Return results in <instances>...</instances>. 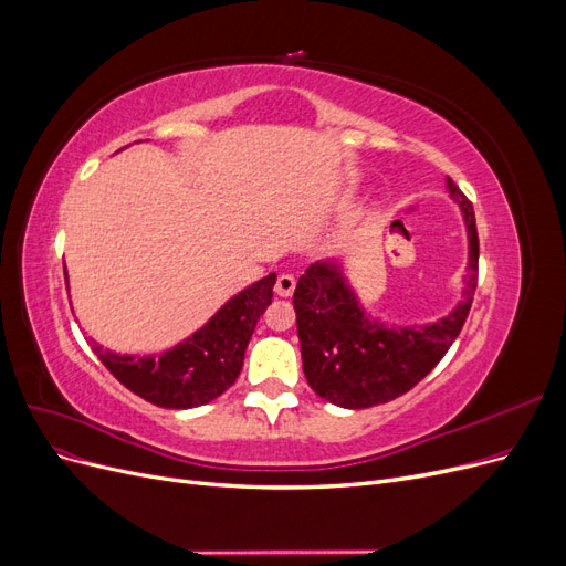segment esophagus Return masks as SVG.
<instances>
[{"instance_id":"1","label":"esophagus","mask_w":566,"mask_h":566,"mask_svg":"<svg viewBox=\"0 0 566 566\" xmlns=\"http://www.w3.org/2000/svg\"><path fill=\"white\" fill-rule=\"evenodd\" d=\"M295 285H297V281H295L293 273H281L279 281H276V295L279 297H290L295 293Z\"/></svg>"}]
</instances>
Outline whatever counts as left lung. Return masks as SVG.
Segmentation results:
<instances>
[{
    "instance_id": "8db88e82",
    "label": "left lung",
    "mask_w": 566,
    "mask_h": 566,
    "mask_svg": "<svg viewBox=\"0 0 566 566\" xmlns=\"http://www.w3.org/2000/svg\"><path fill=\"white\" fill-rule=\"evenodd\" d=\"M468 229V276L455 310L427 325H387L366 314L342 264L316 262L295 287L304 378L321 399L342 408L394 401L430 373L460 335L476 290L479 238L472 202L447 179Z\"/></svg>"
}]
</instances>
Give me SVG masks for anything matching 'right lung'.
I'll return each instance as SVG.
<instances>
[{
	"label": "right lung",
	"instance_id": "obj_1",
	"mask_svg": "<svg viewBox=\"0 0 566 566\" xmlns=\"http://www.w3.org/2000/svg\"><path fill=\"white\" fill-rule=\"evenodd\" d=\"M276 273L248 285L172 349L160 356H119L94 342V354L129 391L160 408H196L221 397L243 368L254 325L266 312Z\"/></svg>",
	"mask_w": 566,
	"mask_h": 566
}]
</instances>
